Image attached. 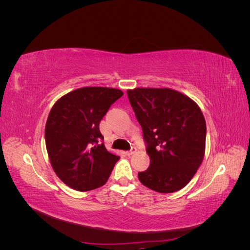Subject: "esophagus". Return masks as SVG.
Masks as SVG:
<instances>
[{
    "label": "esophagus",
    "mask_w": 250,
    "mask_h": 250,
    "mask_svg": "<svg viewBox=\"0 0 250 250\" xmlns=\"http://www.w3.org/2000/svg\"><path fill=\"white\" fill-rule=\"evenodd\" d=\"M135 151H137V148H135V147H132V148H131V150H129V151H126V154H127V155H132V154H134V153H135Z\"/></svg>",
    "instance_id": "1"
}]
</instances>
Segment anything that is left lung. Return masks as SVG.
I'll return each mask as SVG.
<instances>
[{
  "mask_svg": "<svg viewBox=\"0 0 250 250\" xmlns=\"http://www.w3.org/2000/svg\"><path fill=\"white\" fill-rule=\"evenodd\" d=\"M127 96L143 129L150 166L139 172L141 183L158 193L186 187L206 151L207 124L191 98L171 88L138 87Z\"/></svg>",
  "mask_w": 250,
  "mask_h": 250,
  "instance_id": "obj_1",
  "label": "left lung"
}]
</instances>
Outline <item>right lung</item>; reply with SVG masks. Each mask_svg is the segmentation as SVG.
<instances>
[{
    "mask_svg": "<svg viewBox=\"0 0 250 250\" xmlns=\"http://www.w3.org/2000/svg\"><path fill=\"white\" fill-rule=\"evenodd\" d=\"M122 96L118 88L81 87L53 105L44 128L48 155L56 175L74 190L102 187L119 161L101 142L99 124Z\"/></svg>",
    "mask_w": 250,
    "mask_h": 250,
    "instance_id": "1",
    "label": "right lung"
}]
</instances>
